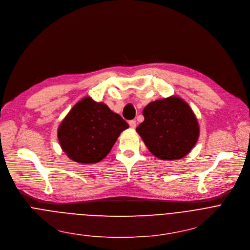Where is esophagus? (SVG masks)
I'll return each mask as SVG.
<instances>
[{
  "mask_svg": "<svg viewBox=\"0 0 250 250\" xmlns=\"http://www.w3.org/2000/svg\"><path fill=\"white\" fill-rule=\"evenodd\" d=\"M129 125H130V127H131L132 129L136 128V121H135V120H130V121H129Z\"/></svg>",
  "mask_w": 250,
  "mask_h": 250,
  "instance_id": "34e87169",
  "label": "esophagus"
}]
</instances>
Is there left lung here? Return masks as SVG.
Instances as JSON below:
<instances>
[{
    "label": "left lung",
    "mask_w": 250,
    "mask_h": 250,
    "mask_svg": "<svg viewBox=\"0 0 250 250\" xmlns=\"http://www.w3.org/2000/svg\"><path fill=\"white\" fill-rule=\"evenodd\" d=\"M136 128L149 151L160 160H179L198 142L200 127L188 104L178 96L150 102Z\"/></svg>",
    "instance_id": "8db88e82"
}]
</instances>
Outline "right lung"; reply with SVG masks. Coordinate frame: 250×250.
Here are the masks:
<instances>
[{
    "instance_id": "right-lung-1",
    "label": "right lung",
    "mask_w": 250,
    "mask_h": 250,
    "mask_svg": "<svg viewBox=\"0 0 250 250\" xmlns=\"http://www.w3.org/2000/svg\"><path fill=\"white\" fill-rule=\"evenodd\" d=\"M128 123L109 107L86 96L78 101L62 121L58 138L62 151L80 164L104 159Z\"/></svg>"
}]
</instances>
